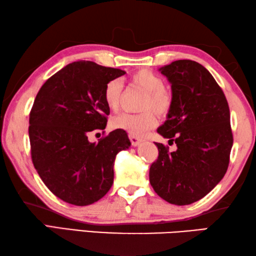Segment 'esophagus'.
Instances as JSON below:
<instances>
[{
    "label": "esophagus",
    "mask_w": 256,
    "mask_h": 256,
    "mask_svg": "<svg viewBox=\"0 0 256 256\" xmlns=\"http://www.w3.org/2000/svg\"><path fill=\"white\" fill-rule=\"evenodd\" d=\"M130 140H131V142H132V146H138V144H140V142L142 141L140 138L134 136H130Z\"/></svg>",
    "instance_id": "1"
}]
</instances>
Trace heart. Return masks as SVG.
<instances>
[{
  "mask_svg": "<svg viewBox=\"0 0 256 256\" xmlns=\"http://www.w3.org/2000/svg\"><path fill=\"white\" fill-rule=\"evenodd\" d=\"M130 84L138 86L146 92L142 98L140 110H144L140 114H120L112 120V126L123 130L130 136H141L149 130L157 125L156 112L160 118L170 112L172 105V94L164 86V79L154 72L149 70H140L130 76ZM123 84L118 80L108 81L104 88V102L110 110H118Z\"/></svg>",
  "mask_w": 256,
  "mask_h": 256,
  "instance_id": "heart-1",
  "label": "heart"
}]
</instances>
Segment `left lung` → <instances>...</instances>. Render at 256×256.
Listing matches in <instances>:
<instances>
[{
	"instance_id": "8db88e82",
	"label": "left lung",
	"mask_w": 256,
	"mask_h": 256,
	"mask_svg": "<svg viewBox=\"0 0 256 256\" xmlns=\"http://www.w3.org/2000/svg\"><path fill=\"white\" fill-rule=\"evenodd\" d=\"M172 84V105L157 132L177 150L156 144L150 184L164 201L188 206L222 180L232 146L230 112L222 89L200 63L178 60L159 70Z\"/></svg>"
}]
</instances>
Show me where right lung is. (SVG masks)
Here are the masks:
<instances>
[{"mask_svg": "<svg viewBox=\"0 0 256 256\" xmlns=\"http://www.w3.org/2000/svg\"><path fill=\"white\" fill-rule=\"evenodd\" d=\"M125 74L90 60L68 64L38 92L29 115L32 164L54 196L74 206H89L110 190L114 162L128 149V133L115 130L92 144L88 136L105 130L110 108L104 102L108 81Z\"/></svg>", "mask_w": 256, "mask_h": 256, "instance_id": "obj_1", "label": "right lung"}]
</instances>
